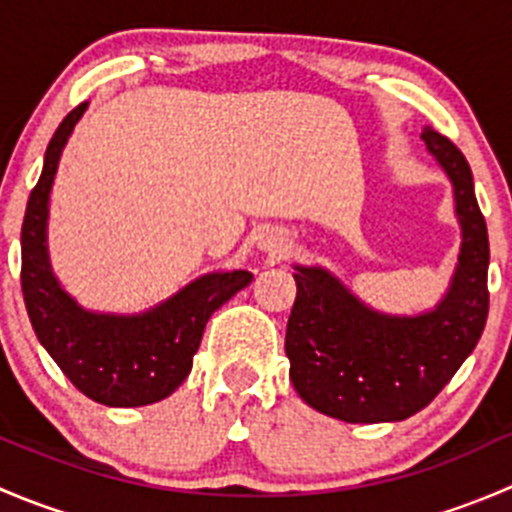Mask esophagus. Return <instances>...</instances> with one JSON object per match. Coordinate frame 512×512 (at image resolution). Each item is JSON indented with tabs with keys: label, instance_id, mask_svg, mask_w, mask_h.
Segmentation results:
<instances>
[{
	"label": "esophagus",
	"instance_id": "esophagus-1",
	"mask_svg": "<svg viewBox=\"0 0 512 512\" xmlns=\"http://www.w3.org/2000/svg\"><path fill=\"white\" fill-rule=\"evenodd\" d=\"M287 247H289L287 232L277 230V227H272V230L260 232V237H257V250L265 252V255L282 257V255H285V252H287Z\"/></svg>",
	"mask_w": 512,
	"mask_h": 512
}]
</instances>
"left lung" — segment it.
Returning <instances> with one entry per match:
<instances>
[{"instance_id": "8db88e82", "label": "left lung", "mask_w": 512, "mask_h": 512, "mask_svg": "<svg viewBox=\"0 0 512 512\" xmlns=\"http://www.w3.org/2000/svg\"><path fill=\"white\" fill-rule=\"evenodd\" d=\"M453 188L461 252L436 307L389 314L369 307L319 265H294L297 299L285 352L294 389L319 414L386 423L426 409L476 349L488 319V230L463 153L431 126L421 133Z\"/></svg>"}]
</instances>
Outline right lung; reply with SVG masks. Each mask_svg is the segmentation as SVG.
Wrapping results in <instances>:
<instances>
[{"label":"right lung","mask_w":512,"mask_h":512,"mask_svg":"<svg viewBox=\"0 0 512 512\" xmlns=\"http://www.w3.org/2000/svg\"><path fill=\"white\" fill-rule=\"evenodd\" d=\"M86 108L89 101L76 106L46 146L22 225V292L41 347L71 384L96 404L133 409L163 401L183 384L210 314L250 285L252 272H208L136 314L96 312L76 302L51 270L46 230L56 168Z\"/></svg>","instance_id":"add662e5"}]
</instances>
